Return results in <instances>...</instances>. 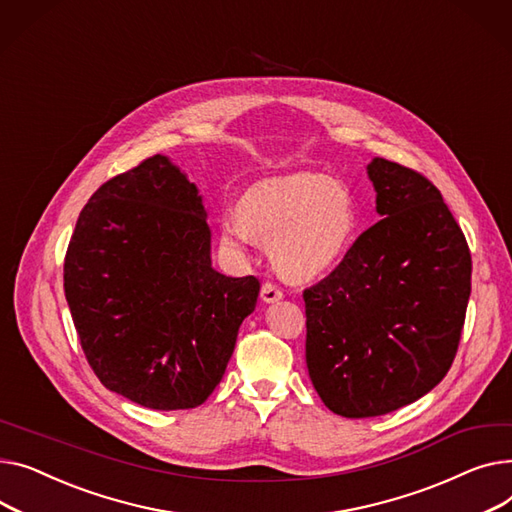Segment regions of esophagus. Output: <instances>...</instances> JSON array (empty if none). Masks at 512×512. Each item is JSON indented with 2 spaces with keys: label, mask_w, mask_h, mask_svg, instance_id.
<instances>
[{
  "label": "esophagus",
  "mask_w": 512,
  "mask_h": 512,
  "mask_svg": "<svg viewBox=\"0 0 512 512\" xmlns=\"http://www.w3.org/2000/svg\"><path fill=\"white\" fill-rule=\"evenodd\" d=\"M260 297H262V302H266V304L279 302V299L283 297V289H279L275 283H264L262 289H260Z\"/></svg>",
  "instance_id": "obj_1"
}]
</instances>
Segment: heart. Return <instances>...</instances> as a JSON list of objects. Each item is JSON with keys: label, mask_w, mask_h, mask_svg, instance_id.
<instances>
[{"label": "heart", "mask_w": 512, "mask_h": 512, "mask_svg": "<svg viewBox=\"0 0 512 512\" xmlns=\"http://www.w3.org/2000/svg\"><path fill=\"white\" fill-rule=\"evenodd\" d=\"M219 231L231 250H244L252 237L268 242L283 275L314 279L351 252L362 221L345 182L302 171L250 186L237 200V217H223Z\"/></svg>", "instance_id": "b5f03b06"}]
</instances>
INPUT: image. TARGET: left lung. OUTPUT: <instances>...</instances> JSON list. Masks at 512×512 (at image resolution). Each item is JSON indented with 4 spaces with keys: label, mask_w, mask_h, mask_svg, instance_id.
Here are the masks:
<instances>
[{
    "label": "left lung",
    "mask_w": 512,
    "mask_h": 512,
    "mask_svg": "<svg viewBox=\"0 0 512 512\" xmlns=\"http://www.w3.org/2000/svg\"><path fill=\"white\" fill-rule=\"evenodd\" d=\"M368 175L382 219L304 291L312 384L353 419L397 411L446 376L471 293V252L440 190L386 159Z\"/></svg>",
    "instance_id": "8db88e82"
}]
</instances>
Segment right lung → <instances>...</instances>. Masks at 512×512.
Here are the masks:
<instances>
[{"label": "right lung", "instance_id": "add662e5", "mask_svg": "<svg viewBox=\"0 0 512 512\" xmlns=\"http://www.w3.org/2000/svg\"><path fill=\"white\" fill-rule=\"evenodd\" d=\"M64 289L103 386L173 411L202 405L217 388L260 281L213 268L198 188L155 155L90 196L66 252Z\"/></svg>", "mask_w": 512, "mask_h": 512}]
</instances>
